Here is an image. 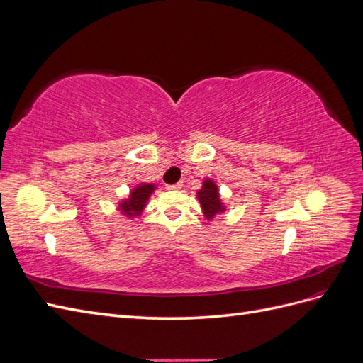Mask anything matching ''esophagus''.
<instances>
[{"label": "esophagus", "mask_w": 363, "mask_h": 363, "mask_svg": "<svg viewBox=\"0 0 363 363\" xmlns=\"http://www.w3.org/2000/svg\"><path fill=\"white\" fill-rule=\"evenodd\" d=\"M168 191H179L182 189V183H174V184H168L167 186Z\"/></svg>", "instance_id": "1"}]
</instances>
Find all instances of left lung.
<instances>
[{
  "label": "left lung",
  "instance_id": "8db88e82",
  "mask_svg": "<svg viewBox=\"0 0 363 363\" xmlns=\"http://www.w3.org/2000/svg\"><path fill=\"white\" fill-rule=\"evenodd\" d=\"M199 200L207 218H213L218 212L223 211L221 200H219L218 188L213 182L206 180L201 191L199 192Z\"/></svg>",
  "mask_w": 363,
  "mask_h": 363
}]
</instances>
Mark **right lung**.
Segmentation results:
<instances>
[{
	"instance_id": "obj_1",
	"label": "right lung",
	"mask_w": 363,
	"mask_h": 363,
	"mask_svg": "<svg viewBox=\"0 0 363 363\" xmlns=\"http://www.w3.org/2000/svg\"><path fill=\"white\" fill-rule=\"evenodd\" d=\"M155 191V186L152 184H144V186H139L138 189H135L131 192L130 200L123 203L121 206V211L125 212L127 215H136L140 213L142 208H144L150 194Z\"/></svg>"
}]
</instances>
